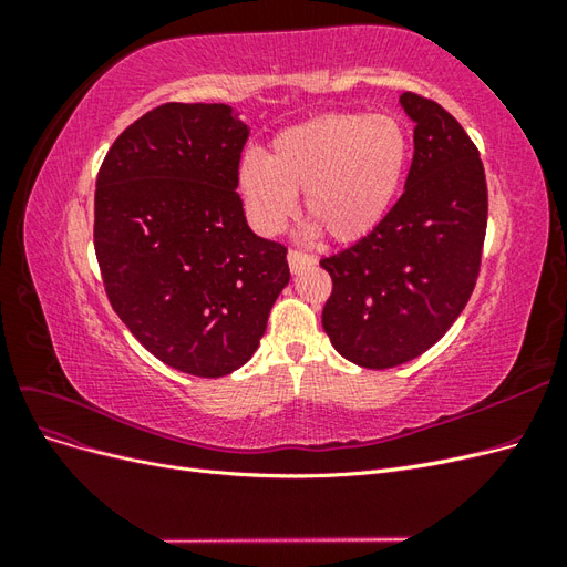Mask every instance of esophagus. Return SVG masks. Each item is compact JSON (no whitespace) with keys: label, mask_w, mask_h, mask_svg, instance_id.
Instances as JSON below:
<instances>
[{"label":"esophagus","mask_w":567,"mask_h":567,"mask_svg":"<svg viewBox=\"0 0 567 567\" xmlns=\"http://www.w3.org/2000/svg\"><path fill=\"white\" fill-rule=\"evenodd\" d=\"M317 260L315 255H307V252H300V250H288V267L293 274L302 271L305 267H312Z\"/></svg>","instance_id":"1"}]
</instances>
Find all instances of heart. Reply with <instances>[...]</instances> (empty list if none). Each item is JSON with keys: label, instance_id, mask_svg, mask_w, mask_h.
I'll use <instances>...</instances> for the list:
<instances>
[{"label": "heart", "instance_id": "b5f03b06", "mask_svg": "<svg viewBox=\"0 0 567 567\" xmlns=\"http://www.w3.org/2000/svg\"><path fill=\"white\" fill-rule=\"evenodd\" d=\"M409 163L411 136L398 117L326 113L281 130L267 156L248 151L236 182L260 234H279L305 194L307 234L357 244L390 215Z\"/></svg>", "mask_w": 567, "mask_h": 567}]
</instances>
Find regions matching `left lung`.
<instances>
[{
	"mask_svg": "<svg viewBox=\"0 0 567 567\" xmlns=\"http://www.w3.org/2000/svg\"><path fill=\"white\" fill-rule=\"evenodd\" d=\"M414 161L402 198L362 241L323 257L333 293L321 326L352 364L392 369L450 331L466 307L487 227V184L475 144L435 101L404 92Z\"/></svg>",
	"mask_w": 567,
	"mask_h": 567,
	"instance_id": "left-lung-1",
	"label": "left lung"
}]
</instances>
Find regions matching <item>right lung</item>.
<instances>
[{"instance_id": "obj_1", "label": "right lung", "mask_w": 567, "mask_h": 567, "mask_svg": "<svg viewBox=\"0 0 567 567\" xmlns=\"http://www.w3.org/2000/svg\"><path fill=\"white\" fill-rule=\"evenodd\" d=\"M250 127L227 104H163L117 136L96 177L94 248L109 300L163 364L241 369L290 281L252 234L236 175Z\"/></svg>"}]
</instances>
